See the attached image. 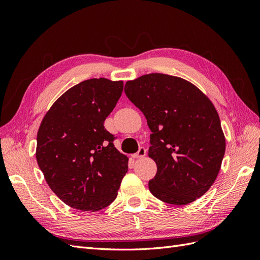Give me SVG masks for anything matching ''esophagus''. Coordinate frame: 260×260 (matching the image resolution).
Instances as JSON below:
<instances>
[{
  "mask_svg": "<svg viewBox=\"0 0 260 260\" xmlns=\"http://www.w3.org/2000/svg\"><path fill=\"white\" fill-rule=\"evenodd\" d=\"M145 155H146V149L144 147H140L138 153L133 154L132 157H133V158H142V157H144Z\"/></svg>",
  "mask_w": 260,
  "mask_h": 260,
  "instance_id": "34e87169",
  "label": "esophagus"
}]
</instances>
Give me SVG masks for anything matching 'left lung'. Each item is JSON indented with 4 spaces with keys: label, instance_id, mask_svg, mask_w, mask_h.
<instances>
[{
    "label": "left lung",
    "instance_id": "8db88e82",
    "mask_svg": "<svg viewBox=\"0 0 260 260\" xmlns=\"http://www.w3.org/2000/svg\"><path fill=\"white\" fill-rule=\"evenodd\" d=\"M124 93L152 135L148 156L157 172L148 188L158 200L186 205L205 194L219 174L225 139L210 100L182 78L148 74L127 81Z\"/></svg>",
    "mask_w": 260,
    "mask_h": 260
}]
</instances>
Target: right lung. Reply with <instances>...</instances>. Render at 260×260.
<instances>
[{"label": "right lung", "instance_id": "obj_1", "mask_svg": "<svg viewBox=\"0 0 260 260\" xmlns=\"http://www.w3.org/2000/svg\"><path fill=\"white\" fill-rule=\"evenodd\" d=\"M123 90L106 78L74 85L45 114L37 136L36 157L51 190L82 211L105 208L117 198L128 157L104 128Z\"/></svg>", "mask_w": 260, "mask_h": 260}]
</instances>
